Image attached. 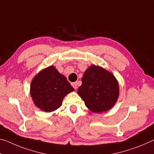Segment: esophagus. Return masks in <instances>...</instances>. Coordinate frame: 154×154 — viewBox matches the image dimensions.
Here are the masks:
<instances>
[{
    "instance_id": "obj_1",
    "label": "esophagus",
    "mask_w": 154,
    "mask_h": 154,
    "mask_svg": "<svg viewBox=\"0 0 154 154\" xmlns=\"http://www.w3.org/2000/svg\"><path fill=\"white\" fill-rule=\"evenodd\" d=\"M72 87L74 88L76 90L77 88V86H78V84L77 82H74V83H72Z\"/></svg>"
}]
</instances>
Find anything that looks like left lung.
Here are the masks:
<instances>
[{
	"mask_svg": "<svg viewBox=\"0 0 154 154\" xmlns=\"http://www.w3.org/2000/svg\"><path fill=\"white\" fill-rule=\"evenodd\" d=\"M77 90L90 111L101 113L110 109L119 98V85L114 75L99 66L91 65L82 78Z\"/></svg>",
	"mask_w": 154,
	"mask_h": 154,
	"instance_id": "8db88e82",
	"label": "left lung"
}]
</instances>
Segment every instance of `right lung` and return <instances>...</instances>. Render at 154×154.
<instances>
[{"instance_id": "1", "label": "right lung", "mask_w": 154, "mask_h": 154, "mask_svg": "<svg viewBox=\"0 0 154 154\" xmlns=\"http://www.w3.org/2000/svg\"><path fill=\"white\" fill-rule=\"evenodd\" d=\"M66 78L50 66L39 72L33 78L30 94L36 107L46 112L56 110L62 106L66 95L72 92Z\"/></svg>"}]
</instances>
